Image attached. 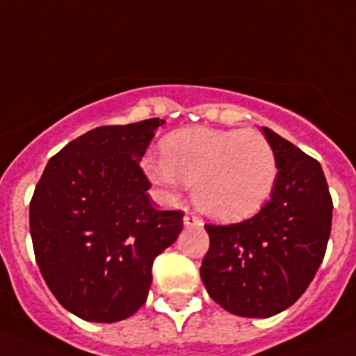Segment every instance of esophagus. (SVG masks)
<instances>
[{
  "instance_id": "obj_1",
  "label": "esophagus",
  "mask_w": 356,
  "mask_h": 356,
  "mask_svg": "<svg viewBox=\"0 0 356 356\" xmlns=\"http://www.w3.org/2000/svg\"><path fill=\"white\" fill-rule=\"evenodd\" d=\"M200 224H202V222H200V218L195 213H186V215H184V225H186V227H193V225Z\"/></svg>"
}]
</instances>
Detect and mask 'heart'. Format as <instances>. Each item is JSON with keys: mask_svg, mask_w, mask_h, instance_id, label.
I'll return each mask as SVG.
<instances>
[{"mask_svg": "<svg viewBox=\"0 0 356 356\" xmlns=\"http://www.w3.org/2000/svg\"><path fill=\"white\" fill-rule=\"evenodd\" d=\"M163 159L148 156V179L168 193L181 182L193 188V200L216 220H240L270 197L277 163L270 143L254 131L190 129L163 143Z\"/></svg>", "mask_w": 356, "mask_h": 356, "instance_id": "obj_1", "label": "heart"}]
</instances>
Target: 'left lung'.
I'll list each match as a JSON object with an SVG mask.
<instances>
[{
    "instance_id": "left-lung-1",
    "label": "left lung",
    "mask_w": 356,
    "mask_h": 356,
    "mask_svg": "<svg viewBox=\"0 0 356 356\" xmlns=\"http://www.w3.org/2000/svg\"><path fill=\"white\" fill-rule=\"evenodd\" d=\"M277 163L270 200L236 224H206L202 283L222 308L272 317L292 307L319 270L332 231L333 200L319 161L264 127Z\"/></svg>"
}]
</instances>
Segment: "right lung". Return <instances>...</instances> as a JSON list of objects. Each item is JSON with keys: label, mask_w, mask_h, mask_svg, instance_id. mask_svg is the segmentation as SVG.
<instances>
[{"label": "right lung", "mask_w": 356, "mask_h": 356, "mask_svg": "<svg viewBox=\"0 0 356 356\" xmlns=\"http://www.w3.org/2000/svg\"><path fill=\"white\" fill-rule=\"evenodd\" d=\"M165 120L104 125L48 161L30 200L33 254L57 301L91 323L131 317L147 301L154 259L184 213L159 211L140 166Z\"/></svg>", "instance_id": "obj_1"}]
</instances>
